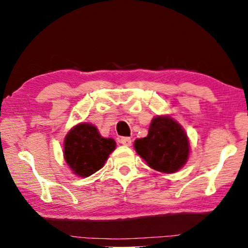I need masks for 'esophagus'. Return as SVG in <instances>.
I'll return each mask as SVG.
<instances>
[{"instance_id": "esophagus-1", "label": "esophagus", "mask_w": 248, "mask_h": 248, "mask_svg": "<svg viewBox=\"0 0 248 248\" xmlns=\"http://www.w3.org/2000/svg\"><path fill=\"white\" fill-rule=\"evenodd\" d=\"M120 143H122L123 145H125V147H131L132 144V140L130 138H126V137H123L120 139Z\"/></svg>"}]
</instances>
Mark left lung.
I'll return each instance as SVG.
<instances>
[{"mask_svg":"<svg viewBox=\"0 0 248 248\" xmlns=\"http://www.w3.org/2000/svg\"><path fill=\"white\" fill-rule=\"evenodd\" d=\"M137 154L149 167L164 174H174L188 160L189 140L184 128L169 115L152 118L148 135L134 141Z\"/></svg>","mask_w":248,"mask_h":248,"instance_id":"obj_1","label":"left lung"}]
</instances>
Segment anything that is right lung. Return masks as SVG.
<instances>
[{
  "label": "right lung",
  "mask_w": 248,
  "mask_h": 248,
  "mask_svg": "<svg viewBox=\"0 0 248 248\" xmlns=\"http://www.w3.org/2000/svg\"><path fill=\"white\" fill-rule=\"evenodd\" d=\"M116 148L111 138L101 137L90 123H80L67 132L64 139V160L74 175L89 177L104 167Z\"/></svg>",
  "instance_id": "add662e5"
}]
</instances>
